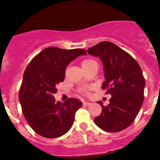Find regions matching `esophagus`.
Returning a JSON list of instances; mask_svg holds the SVG:
<instances>
[{
	"label": "esophagus",
	"instance_id": "esophagus-1",
	"mask_svg": "<svg viewBox=\"0 0 160 160\" xmlns=\"http://www.w3.org/2000/svg\"><path fill=\"white\" fill-rule=\"evenodd\" d=\"M84 105H85V106H91L92 105V102H84Z\"/></svg>",
	"mask_w": 160,
	"mask_h": 160
}]
</instances>
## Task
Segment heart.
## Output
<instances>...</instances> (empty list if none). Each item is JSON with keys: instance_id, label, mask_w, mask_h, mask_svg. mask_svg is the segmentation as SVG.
<instances>
[{"instance_id": "1", "label": "heart", "mask_w": 160, "mask_h": 160, "mask_svg": "<svg viewBox=\"0 0 160 160\" xmlns=\"http://www.w3.org/2000/svg\"><path fill=\"white\" fill-rule=\"evenodd\" d=\"M95 62V61L94 60H92V59H87V60H84V61H83L82 65L83 66V65L89 64V63H92V62Z\"/></svg>"}]
</instances>
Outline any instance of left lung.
Returning a JSON list of instances; mask_svg holds the SVG:
<instances>
[{
	"label": "left lung",
	"mask_w": 160,
	"mask_h": 160,
	"mask_svg": "<svg viewBox=\"0 0 160 160\" xmlns=\"http://www.w3.org/2000/svg\"><path fill=\"white\" fill-rule=\"evenodd\" d=\"M87 52L102 61L105 76L102 89L111 95L108 106L97 102L102 113L94 122L106 132L123 130L134 122L143 102L145 79L141 67L128 52L109 41L98 43Z\"/></svg>",
	"instance_id": "8db88e82"
}]
</instances>
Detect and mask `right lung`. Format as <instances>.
Instances as JSON below:
<instances>
[{
  "label": "right lung",
  "instance_id": "add662e5",
  "mask_svg": "<svg viewBox=\"0 0 160 160\" xmlns=\"http://www.w3.org/2000/svg\"><path fill=\"white\" fill-rule=\"evenodd\" d=\"M87 52L82 49L50 47L41 51L26 68L19 92V100L26 121L41 136L54 138L65 134L73 125L75 113L82 106L76 98L64 103L55 100L56 87L63 82L71 62Z\"/></svg>",
  "mask_w": 160,
  "mask_h": 160
}]
</instances>
